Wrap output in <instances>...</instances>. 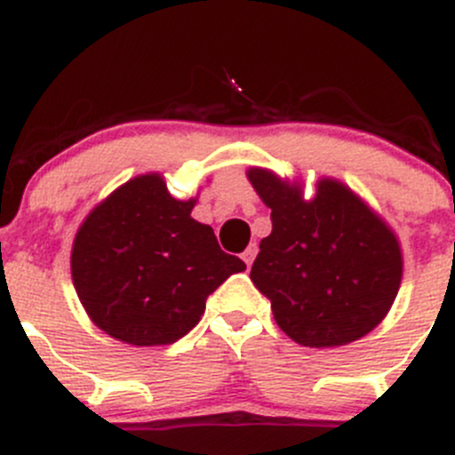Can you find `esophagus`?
I'll list each match as a JSON object with an SVG mask.
<instances>
[{
  "instance_id": "1",
  "label": "esophagus",
  "mask_w": 455,
  "mask_h": 455,
  "mask_svg": "<svg viewBox=\"0 0 455 455\" xmlns=\"http://www.w3.org/2000/svg\"><path fill=\"white\" fill-rule=\"evenodd\" d=\"M255 255H258V246H255V244L246 246V251H244V253H242V259H244L246 267H251V264H253Z\"/></svg>"
}]
</instances>
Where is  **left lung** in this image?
<instances>
[{
    "mask_svg": "<svg viewBox=\"0 0 455 455\" xmlns=\"http://www.w3.org/2000/svg\"><path fill=\"white\" fill-rule=\"evenodd\" d=\"M249 180L271 209L251 282L277 326L304 347H342L367 335L394 304L403 277L398 240L360 197L333 180L304 202L264 169Z\"/></svg>",
    "mask_w": 455,
    "mask_h": 455,
    "instance_id": "left-lung-1",
    "label": "left lung"
}]
</instances>
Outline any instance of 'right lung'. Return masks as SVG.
<instances>
[{
	"label": "right lung",
	"instance_id": "add662e5",
	"mask_svg": "<svg viewBox=\"0 0 455 455\" xmlns=\"http://www.w3.org/2000/svg\"><path fill=\"white\" fill-rule=\"evenodd\" d=\"M191 209L193 200L171 197L160 175H142L88 215L70 271L101 331L135 347L173 345L200 322L206 298L244 271Z\"/></svg>",
	"mask_w": 455,
	"mask_h": 455
}]
</instances>
